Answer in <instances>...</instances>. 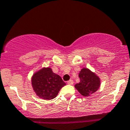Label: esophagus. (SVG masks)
<instances>
[{
	"mask_svg": "<svg viewBox=\"0 0 130 130\" xmlns=\"http://www.w3.org/2000/svg\"><path fill=\"white\" fill-rule=\"evenodd\" d=\"M73 83H74V82H73V80H70L69 81L67 82V84H68V85H73Z\"/></svg>",
	"mask_w": 130,
	"mask_h": 130,
	"instance_id": "1",
	"label": "esophagus"
}]
</instances>
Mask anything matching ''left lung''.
<instances>
[{"label": "left lung", "mask_w": 130, "mask_h": 130, "mask_svg": "<svg viewBox=\"0 0 130 130\" xmlns=\"http://www.w3.org/2000/svg\"><path fill=\"white\" fill-rule=\"evenodd\" d=\"M80 82L74 86L83 96H90L97 91L101 85V79L95 73L88 68H84L79 74Z\"/></svg>", "instance_id": "left-lung-1"}]
</instances>
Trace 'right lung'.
Masks as SVG:
<instances>
[{
    "label": "right lung",
    "instance_id": "add662e5",
    "mask_svg": "<svg viewBox=\"0 0 130 130\" xmlns=\"http://www.w3.org/2000/svg\"><path fill=\"white\" fill-rule=\"evenodd\" d=\"M31 85L36 94L43 100L55 98L66 84L50 67H43L34 73L31 77Z\"/></svg>",
    "mask_w": 130,
    "mask_h": 130
}]
</instances>
